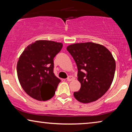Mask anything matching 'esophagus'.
Segmentation results:
<instances>
[{
    "mask_svg": "<svg viewBox=\"0 0 132 132\" xmlns=\"http://www.w3.org/2000/svg\"><path fill=\"white\" fill-rule=\"evenodd\" d=\"M74 79H75V77L71 76H68L67 77V80L68 81V82H70V81L71 80H73Z\"/></svg>",
    "mask_w": 132,
    "mask_h": 132,
    "instance_id": "1",
    "label": "esophagus"
}]
</instances>
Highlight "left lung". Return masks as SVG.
<instances>
[{
    "label": "left lung",
    "instance_id": "left-lung-1",
    "mask_svg": "<svg viewBox=\"0 0 132 132\" xmlns=\"http://www.w3.org/2000/svg\"><path fill=\"white\" fill-rule=\"evenodd\" d=\"M67 50L77 65V79L81 84L74 96L84 103L98 100L109 89L114 77L116 64L111 52L91 42L71 44Z\"/></svg>",
    "mask_w": 132,
    "mask_h": 132
}]
</instances>
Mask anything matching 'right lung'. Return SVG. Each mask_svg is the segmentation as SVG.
Listing matches in <instances>:
<instances>
[{
	"instance_id": "right-lung-1",
	"label": "right lung",
	"mask_w": 132,
	"mask_h": 132,
	"mask_svg": "<svg viewBox=\"0 0 132 132\" xmlns=\"http://www.w3.org/2000/svg\"><path fill=\"white\" fill-rule=\"evenodd\" d=\"M62 43L38 40L29 44L20 56L17 76L27 94L35 100L46 101L55 95L61 80L53 73V58Z\"/></svg>"
}]
</instances>
